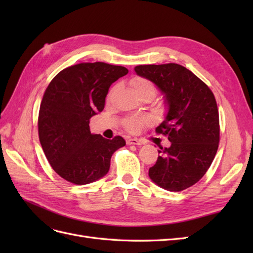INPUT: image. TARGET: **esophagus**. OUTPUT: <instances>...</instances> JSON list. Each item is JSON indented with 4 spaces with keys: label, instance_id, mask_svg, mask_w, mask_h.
Wrapping results in <instances>:
<instances>
[{
    "label": "esophagus",
    "instance_id": "34e87169",
    "mask_svg": "<svg viewBox=\"0 0 253 253\" xmlns=\"http://www.w3.org/2000/svg\"><path fill=\"white\" fill-rule=\"evenodd\" d=\"M126 143L127 144H137V145H141L142 144V142L140 140L136 139V138H128L126 140Z\"/></svg>",
    "mask_w": 253,
    "mask_h": 253
}]
</instances>
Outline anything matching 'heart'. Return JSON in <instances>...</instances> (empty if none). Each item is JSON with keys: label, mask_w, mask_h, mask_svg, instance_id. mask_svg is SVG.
Here are the masks:
<instances>
[{"label": "heart", "mask_w": 253, "mask_h": 253, "mask_svg": "<svg viewBox=\"0 0 253 253\" xmlns=\"http://www.w3.org/2000/svg\"><path fill=\"white\" fill-rule=\"evenodd\" d=\"M131 84L135 90V93H140V91L144 90H152L155 93L154 85L147 79L134 78L131 81ZM145 122H148L147 118H129L126 121V128L131 132H137L139 131L140 127L142 126L143 124H145Z\"/></svg>", "instance_id": "heart-1"}]
</instances>
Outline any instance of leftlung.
<instances>
[{
  "label": "left lung",
  "mask_w": 253,
  "mask_h": 253,
  "mask_svg": "<svg viewBox=\"0 0 253 253\" xmlns=\"http://www.w3.org/2000/svg\"><path fill=\"white\" fill-rule=\"evenodd\" d=\"M134 70L155 84L167 109L156 132L167 135L171 145L158 150L160 156L150 168V178L171 192L185 190L203 177L216 154L219 122L215 98L200 78L179 64L138 65Z\"/></svg>",
  "instance_id": "8db88e82"
}]
</instances>
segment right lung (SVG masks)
Here are the masks:
<instances>
[{"label":"right lung","mask_w":253,"mask_h":253,"mask_svg":"<svg viewBox=\"0 0 253 253\" xmlns=\"http://www.w3.org/2000/svg\"><path fill=\"white\" fill-rule=\"evenodd\" d=\"M127 68L103 62L80 63L61 71L45 90L40 105L39 139L49 165L65 180L87 185L108 174L120 136L105 139L89 131V119L103 111L112 83Z\"/></svg>","instance_id":"obj_1"}]
</instances>
